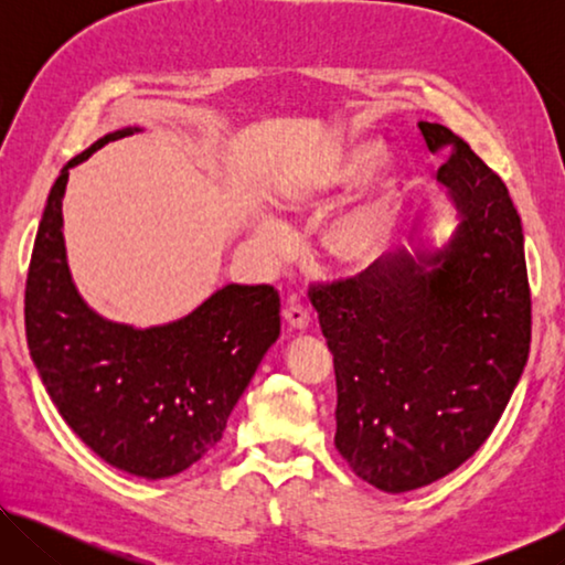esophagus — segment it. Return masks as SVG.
Segmentation results:
<instances>
[{
  "label": "esophagus",
  "mask_w": 565,
  "mask_h": 565,
  "mask_svg": "<svg viewBox=\"0 0 565 565\" xmlns=\"http://www.w3.org/2000/svg\"><path fill=\"white\" fill-rule=\"evenodd\" d=\"M284 321L289 323V329L294 331H303L306 327H309V309L301 303H289L284 309Z\"/></svg>",
  "instance_id": "esophagus-1"
}]
</instances>
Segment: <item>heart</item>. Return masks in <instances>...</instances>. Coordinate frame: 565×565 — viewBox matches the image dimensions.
<instances>
[{"mask_svg": "<svg viewBox=\"0 0 565 565\" xmlns=\"http://www.w3.org/2000/svg\"><path fill=\"white\" fill-rule=\"evenodd\" d=\"M379 159L381 149L376 145H371V141H361V145L349 147L303 181V199L299 204H309L313 199L331 194V191L359 184L361 179H366L371 171L376 169ZM394 191L379 189L356 206H351L349 212H343L337 222L331 224L327 242L339 259L353 266H369L386 254L391 238H394ZM259 242L262 246L269 248V252H281L286 246V232L279 224H262Z\"/></svg>", "mask_w": 565, "mask_h": 565, "instance_id": "obj_1", "label": "heart"}]
</instances>
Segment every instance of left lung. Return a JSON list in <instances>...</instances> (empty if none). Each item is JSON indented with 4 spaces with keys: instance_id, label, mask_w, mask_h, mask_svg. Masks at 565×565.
<instances>
[{
    "instance_id": "obj_1",
    "label": "left lung",
    "mask_w": 565,
    "mask_h": 565,
    "mask_svg": "<svg viewBox=\"0 0 565 565\" xmlns=\"http://www.w3.org/2000/svg\"><path fill=\"white\" fill-rule=\"evenodd\" d=\"M458 212L444 248L401 252L311 284L337 374V444L386 493L468 461L499 424L531 349L521 216L491 167L444 124L418 121Z\"/></svg>"
}]
</instances>
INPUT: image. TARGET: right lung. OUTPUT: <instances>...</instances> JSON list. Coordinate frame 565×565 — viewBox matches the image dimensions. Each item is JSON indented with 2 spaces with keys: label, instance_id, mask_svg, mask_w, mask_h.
<instances>
[{
  "label": "right lung",
  "instance_id": "right-lung-1",
  "mask_svg": "<svg viewBox=\"0 0 565 565\" xmlns=\"http://www.w3.org/2000/svg\"><path fill=\"white\" fill-rule=\"evenodd\" d=\"M60 171L34 238L24 291L26 347L72 431L109 466L145 478L186 471L222 441L228 414L279 339L281 301L269 284L224 289L164 327L134 329L92 311L76 291L62 234L70 169Z\"/></svg>",
  "mask_w": 565,
  "mask_h": 565
}]
</instances>
